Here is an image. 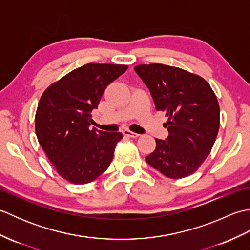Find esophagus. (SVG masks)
Segmentation results:
<instances>
[{
	"instance_id": "1",
	"label": "esophagus",
	"mask_w": 250,
	"mask_h": 250,
	"mask_svg": "<svg viewBox=\"0 0 250 250\" xmlns=\"http://www.w3.org/2000/svg\"><path fill=\"white\" fill-rule=\"evenodd\" d=\"M122 134H124L125 136H128V137H139L140 136V134L134 133V132H132L130 130H124L122 131Z\"/></svg>"
}]
</instances>
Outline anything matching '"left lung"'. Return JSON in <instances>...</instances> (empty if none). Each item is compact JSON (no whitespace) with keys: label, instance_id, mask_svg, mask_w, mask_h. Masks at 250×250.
<instances>
[{"label":"left lung","instance_id":"8db88e82","mask_svg":"<svg viewBox=\"0 0 250 250\" xmlns=\"http://www.w3.org/2000/svg\"><path fill=\"white\" fill-rule=\"evenodd\" d=\"M137 75L149 89L156 109L166 113L167 140L156 139V149L145 159L173 179L193 174L213 148L220 125L218 100L204 78L183 68L140 64Z\"/></svg>","mask_w":250,"mask_h":250}]
</instances>
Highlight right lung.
I'll return each instance as SVG.
<instances>
[{
    "label": "right lung",
    "mask_w": 250,
    "mask_h": 250,
    "mask_svg": "<svg viewBox=\"0 0 250 250\" xmlns=\"http://www.w3.org/2000/svg\"><path fill=\"white\" fill-rule=\"evenodd\" d=\"M128 66L88 63L51 83L35 114V133L56 171L67 182H93L113 161L120 132L90 129L106 87Z\"/></svg>",
    "instance_id": "add662e5"
}]
</instances>
